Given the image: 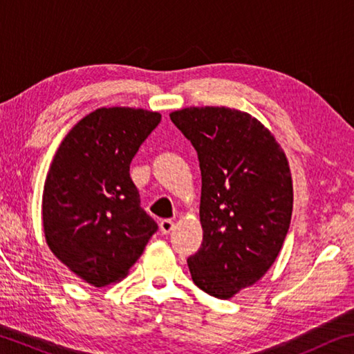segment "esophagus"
I'll return each instance as SVG.
<instances>
[{
  "instance_id": "34e87169",
  "label": "esophagus",
  "mask_w": 354,
  "mask_h": 354,
  "mask_svg": "<svg viewBox=\"0 0 354 354\" xmlns=\"http://www.w3.org/2000/svg\"><path fill=\"white\" fill-rule=\"evenodd\" d=\"M159 227H160V232H162V234H170L173 227H175V223H173L171 220H162L159 223Z\"/></svg>"
}]
</instances>
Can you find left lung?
Here are the masks:
<instances>
[{
    "instance_id": "1",
    "label": "left lung",
    "mask_w": 354,
    "mask_h": 354,
    "mask_svg": "<svg viewBox=\"0 0 354 354\" xmlns=\"http://www.w3.org/2000/svg\"><path fill=\"white\" fill-rule=\"evenodd\" d=\"M170 119L196 150L203 244L187 259L194 283L230 299L277 259L292 214L283 150L259 120L226 106H190Z\"/></svg>"
}]
</instances>
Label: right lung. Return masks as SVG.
Instances as JSON below:
<instances>
[{"instance_id":"obj_1","label":"right lung","mask_w":354,"mask_h":354,"mask_svg":"<svg viewBox=\"0 0 354 354\" xmlns=\"http://www.w3.org/2000/svg\"><path fill=\"white\" fill-rule=\"evenodd\" d=\"M160 122L140 108H99L57 150L43 190L48 246L77 277L106 286L125 277L158 230L140 207L130 164Z\"/></svg>"}]
</instances>
